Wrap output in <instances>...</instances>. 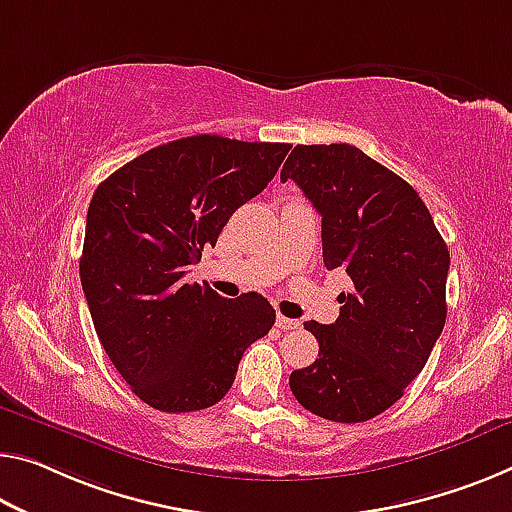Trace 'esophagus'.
<instances>
[{"label": "esophagus", "mask_w": 512, "mask_h": 512, "mask_svg": "<svg viewBox=\"0 0 512 512\" xmlns=\"http://www.w3.org/2000/svg\"><path fill=\"white\" fill-rule=\"evenodd\" d=\"M277 327L279 329H297V327H300V320H293V318H286V316H277Z\"/></svg>", "instance_id": "esophagus-1"}]
</instances>
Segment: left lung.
<instances>
[{
  "instance_id": "obj_1",
  "label": "left lung",
  "mask_w": 512,
  "mask_h": 512,
  "mask_svg": "<svg viewBox=\"0 0 512 512\" xmlns=\"http://www.w3.org/2000/svg\"><path fill=\"white\" fill-rule=\"evenodd\" d=\"M322 217V261L343 267L332 325L311 320L318 359L290 373L304 410L336 423L382 414L423 371L446 322L448 247L410 183L350 144H297L281 169Z\"/></svg>"
}]
</instances>
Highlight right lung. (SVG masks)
Returning a JSON list of instances; mask_svg holds the SVG:
<instances>
[{"mask_svg":"<svg viewBox=\"0 0 512 512\" xmlns=\"http://www.w3.org/2000/svg\"><path fill=\"white\" fill-rule=\"evenodd\" d=\"M290 144L194 135L151 148L98 185L80 279L107 357L137 398L180 414L219 403L274 325L258 293L185 283L229 217L261 194Z\"/></svg>","mask_w":512,"mask_h":512,"instance_id":"obj_1","label":"right lung"}]
</instances>
